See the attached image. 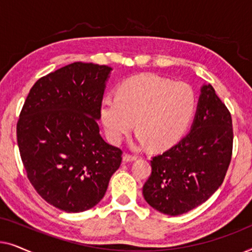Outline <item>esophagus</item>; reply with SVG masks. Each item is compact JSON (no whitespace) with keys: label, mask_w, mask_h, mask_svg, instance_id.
<instances>
[{"label":"esophagus","mask_w":252,"mask_h":252,"mask_svg":"<svg viewBox=\"0 0 252 252\" xmlns=\"http://www.w3.org/2000/svg\"><path fill=\"white\" fill-rule=\"evenodd\" d=\"M123 160L125 161V163H130V161L136 160V156H133V155L125 154V155H124V156H123Z\"/></svg>","instance_id":"1"}]
</instances>
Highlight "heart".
Wrapping results in <instances>:
<instances>
[{
  "mask_svg": "<svg viewBox=\"0 0 252 252\" xmlns=\"http://www.w3.org/2000/svg\"><path fill=\"white\" fill-rule=\"evenodd\" d=\"M195 106V93L188 84L144 73L123 81L116 89V97L103 98L99 117L112 143L122 142L135 124L141 144L163 149L184 135Z\"/></svg>",
  "mask_w": 252,
  "mask_h": 252,
  "instance_id": "1",
  "label": "heart"
}]
</instances>
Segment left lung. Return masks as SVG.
I'll list each match as a JSON object with an SVG mask.
<instances>
[{
	"instance_id": "8db88e82",
	"label": "left lung",
	"mask_w": 252,
	"mask_h": 252,
	"mask_svg": "<svg viewBox=\"0 0 252 252\" xmlns=\"http://www.w3.org/2000/svg\"><path fill=\"white\" fill-rule=\"evenodd\" d=\"M232 150V116L212 86L203 85L190 132L151 160L144 199L168 216L197 208L221 186Z\"/></svg>"
}]
</instances>
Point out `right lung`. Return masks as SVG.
I'll list each match as a JSON object with an SVG mask.
<instances>
[{"label": "right lung", "mask_w": 252, "mask_h": 252, "mask_svg": "<svg viewBox=\"0 0 252 252\" xmlns=\"http://www.w3.org/2000/svg\"><path fill=\"white\" fill-rule=\"evenodd\" d=\"M111 67L68 64L37 80L17 123L27 178L44 201L82 212L103 198L123 151L99 134V106Z\"/></svg>", "instance_id": "right-lung-1"}]
</instances>
